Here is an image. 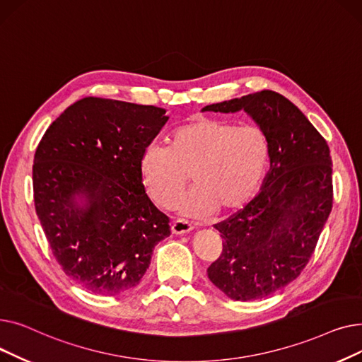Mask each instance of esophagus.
<instances>
[{
  "label": "esophagus",
  "mask_w": 362,
  "mask_h": 362,
  "mask_svg": "<svg viewBox=\"0 0 362 362\" xmlns=\"http://www.w3.org/2000/svg\"><path fill=\"white\" fill-rule=\"evenodd\" d=\"M170 229H171V233H173V235H185V233H189L192 230V224L186 221V220L177 218V220L171 223Z\"/></svg>",
  "instance_id": "esophagus-1"
}]
</instances>
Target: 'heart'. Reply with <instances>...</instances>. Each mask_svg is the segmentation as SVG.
Returning <instances> with one entry per match:
<instances>
[{"label":"heart","mask_w":362,"mask_h":362,"mask_svg":"<svg viewBox=\"0 0 362 362\" xmlns=\"http://www.w3.org/2000/svg\"><path fill=\"white\" fill-rule=\"evenodd\" d=\"M270 146L254 123L197 117L171 132L167 146L148 145L139 173L151 201L170 208L185 192L187 175L194 191L177 205L189 217H206L217 208L230 211L257 191L269 163Z\"/></svg>","instance_id":"heart-1"}]
</instances>
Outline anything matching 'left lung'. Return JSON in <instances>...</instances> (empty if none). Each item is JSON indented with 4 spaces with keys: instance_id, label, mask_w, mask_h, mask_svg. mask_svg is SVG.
I'll use <instances>...</instances> for the list:
<instances>
[{
    "instance_id": "left-lung-1",
    "label": "left lung",
    "mask_w": 362,
    "mask_h": 362,
    "mask_svg": "<svg viewBox=\"0 0 362 362\" xmlns=\"http://www.w3.org/2000/svg\"><path fill=\"white\" fill-rule=\"evenodd\" d=\"M240 110L269 139L270 171L251 202L214 224L223 251L206 274L230 299L254 300L293 281L314 254L333 206L332 157L303 112L274 90L202 108Z\"/></svg>"
}]
</instances>
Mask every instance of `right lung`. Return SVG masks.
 I'll use <instances>...</instances> for the list:
<instances>
[{
  "label": "right lung",
  "mask_w": 362,
  "mask_h": 362,
  "mask_svg": "<svg viewBox=\"0 0 362 362\" xmlns=\"http://www.w3.org/2000/svg\"><path fill=\"white\" fill-rule=\"evenodd\" d=\"M165 110L88 97L44 133L33 160V199L63 272L90 293L138 286L168 217L151 202L139 173L144 149Z\"/></svg>",
  "instance_id": "add662e5"
}]
</instances>
